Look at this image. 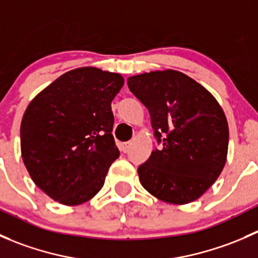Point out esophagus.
Segmentation results:
<instances>
[{"mask_svg":"<svg viewBox=\"0 0 258 258\" xmlns=\"http://www.w3.org/2000/svg\"><path fill=\"white\" fill-rule=\"evenodd\" d=\"M121 146V151L122 152H128V150H130V147H131V142H123V144H121L119 145Z\"/></svg>","mask_w":258,"mask_h":258,"instance_id":"obj_1","label":"esophagus"}]
</instances>
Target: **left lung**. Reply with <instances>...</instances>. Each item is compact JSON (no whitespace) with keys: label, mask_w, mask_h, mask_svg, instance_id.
Returning a JSON list of instances; mask_svg holds the SVG:
<instances>
[{"label":"left lung","mask_w":258,"mask_h":258,"mask_svg":"<svg viewBox=\"0 0 258 258\" xmlns=\"http://www.w3.org/2000/svg\"><path fill=\"white\" fill-rule=\"evenodd\" d=\"M147 107L160 150L139 167L140 182L156 199L186 205L215 183L227 160L228 123L212 93L176 70L127 79Z\"/></svg>","instance_id":"obj_1"}]
</instances>
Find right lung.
Wrapping results in <instances>:
<instances>
[{
    "mask_svg": "<svg viewBox=\"0 0 258 258\" xmlns=\"http://www.w3.org/2000/svg\"><path fill=\"white\" fill-rule=\"evenodd\" d=\"M124 80L96 67L66 72L30 102L21 122L22 160L36 186L66 206L85 204L119 156L111 102Z\"/></svg>",
    "mask_w": 258,
    "mask_h": 258,
    "instance_id": "1",
    "label": "right lung"
}]
</instances>
